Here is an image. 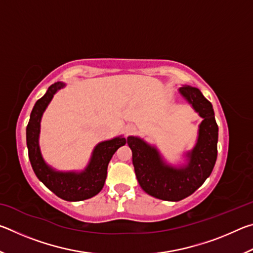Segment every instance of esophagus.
I'll use <instances>...</instances> for the list:
<instances>
[{"instance_id": "esophagus-1", "label": "esophagus", "mask_w": 253, "mask_h": 253, "mask_svg": "<svg viewBox=\"0 0 253 253\" xmlns=\"http://www.w3.org/2000/svg\"><path fill=\"white\" fill-rule=\"evenodd\" d=\"M135 126L134 125H131V124H129V125H127L126 127H125V132H126V135H130V134H132V132L135 131Z\"/></svg>"}]
</instances>
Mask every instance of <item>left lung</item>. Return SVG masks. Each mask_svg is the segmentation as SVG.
<instances>
[{"label":"left lung","mask_w":253,"mask_h":253,"mask_svg":"<svg viewBox=\"0 0 253 253\" xmlns=\"http://www.w3.org/2000/svg\"><path fill=\"white\" fill-rule=\"evenodd\" d=\"M179 95L202 118L194 147L184 153L185 163L172 165L154 145L138 136H128L132 164L140 187L154 198L177 202L193 194L202 185L215 165L217 156V128L212 104L200 89L183 84Z\"/></svg>","instance_id":"8db88e82"}]
</instances>
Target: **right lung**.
<instances>
[{"label":"right lung","mask_w":253,"mask_h":253,"mask_svg":"<svg viewBox=\"0 0 253 253\" xmlns=\"http://www.w3.org/2000/svg\"><path fill=\"white\" fill-rule=\"evenodd\" d=\"M65 87L66 84L61 81L51 84L44 96L36 102L27 126V146L37 177L60 199L78 202L92 198L102 190L109 161L115 152L126 144V139L121 135L98 143L83 170H58L49 165L42 156L39 144L41 119L53 96Z\"/></svg>","instance_id":"right-lung-1"}]
</instances>
